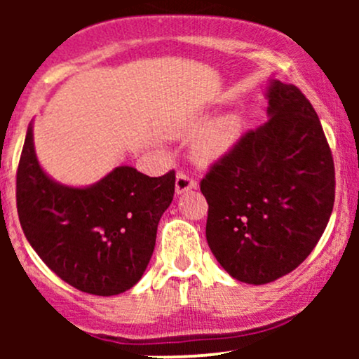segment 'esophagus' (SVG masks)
<instances>
[{
    "instance_id": "obj_1",
    "label": "esophagus",
    "mask_w": 359,
    "mask_h": 359,
    "mask_svg": "<svg viewBox=\"0 0 359 359\" xmlns=\"http://www.w3.org/2000/svg\"><path fill=\"white\" fill-rule=\"evenodd\" d=\"M196 187H197V182H196V179H194L192 175L185 174L184 170L177 172V179H175V191H177V194L192 191V189H196Z\"/></svg>"
}]
</instances>
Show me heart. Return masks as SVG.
I'll list each match as a JSON object with an SVG mask.
<instances>
[{"instance_id": "1", "label": "heart", "mask_w": 359, "mask_h": 359, "mask_svg": "<svg viewBox=\"0 0 359 359\" xmlns=\"http://www.w3.org/2000/svg\"><path fill=\"white\" fill-rule=\"evenodd\" d=\"M199 119L191 121L187 126L182 128V133H189V131L196 130L199 126ZM241 126L243 118L238 113H231L226 114V116L212 119L196 137V142H194V155L203 163L217 160L226 151L231 150L238 137H240Z\"/></svg>"}]
</instances>
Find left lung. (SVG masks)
<instances>
[{
	"label": "left lung",
	"mask_w": 359,
	"mask_h": 359,
	"mask_svg": "<svg viewBox=\"0 0 359 359\" xmlns=\"http://www.w3.org/2000/svg\"><path fill=\"white\" fill-rule=\"evenodd\" d=\"M266 97L269 121L245 131L201 180L209 248L233 278L253 285L311 255L336 192L331 148L302 90L273 81Z\"/></svg>",
	"instance_id": "obj_1"
}]
</instances>
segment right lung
<instances>
[{
	"label": "right lung",
	"instance_id": "right-lung-1",
	"mask_svg": "<svg viewBox=\"0 0 359 359\" xmlns=\"http://www.w3.org/2000/svg\"><path fill=\"white\" fill-rule=\"evenodd\" d=\"M174 192L175 170L148 177L126 165L90 187L53 182L28 128L16 170L20 224L45 265L77 290L109 297L142 278Z\"/></svg>",
	"mask_w": 359,
	"mask_h": 359
}]
</instances>
